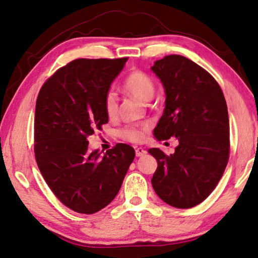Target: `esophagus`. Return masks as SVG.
Segmentation results:
<instances>
[{"label":"esophagus","mask_w":258,"mask_h":258,"mask_svg":"<svg viewBox=\"0 0 258 258\" xmlns=\"http://www.w3.org/2000/svg\"><path fill=\"white\" fill-rule=\"evenodd\" d=\"M135 154H137V157H142L147 154V150L143 148H135Z\"/></svg>","instance_id":"34e87169"}]
</instances>
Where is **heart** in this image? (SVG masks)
<instances>
[{
    "label": "heart",
    "instance_id": "heart-1",
    "mask_svg": "<svg viewBox=\"0 0 258 258\" xmlns=\"http://www.w3.org/2000/svg\"><path fill=\"white\" fill-rule=\"evenodd\" d=\"M123 90L132 97L137 98L142 102H149L154 97L155 93V83L154 80L142 71H133L131 72L123 82ZM104 111L108 117L113 118L118 113V102L117 97L112 91L107 92L103 101ZM147 127H135L130 126L125 127L120 132L121 138L127 140L131 142H141L145 139Z\"/></svg>",
    "mask_w": 258,
    "mask_h": 258
}]
</instances>
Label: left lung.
Returning a JSON list of instances; mask_svg holds the SVG:
<instances>
[{
  "label": "left lung",
  "instance_id": "left-lung-1",
  "mask_svg": "<svg viewBox=\"0 0 258 258\" xmlns=\"http://www.w3.org/2000/svg\"><path fill=\"white\" fill-rule=\"evenodd\" d=\"M151 71L166 94L154 135L158 141L178 140L169 156L158 148L148 150L158 163L152 186L169 206L195 207L215 189L228 164L230 127L224 95L211 74L185 56L166 55Z\"/></svg>",
  "mask_w": 258,
  "mask_h": 258
}]
</instances>
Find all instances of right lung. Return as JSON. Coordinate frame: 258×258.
Listing matches in <instances>:
<instances>
[{
	"mask_svg": "<svg viewBox=\"0 0 258 258\" xmlns=\"http://www.w3.org/2000/svg\"><path fill=\"white\" fill-rule=\"evenodd\" d=\"M127 58L76 59L43 84L36 100L35 158L47 185L64 206L94 214L110 204L135 157L118 143L101 156L87 137L108 123L104 97Z\"/></svg>",
	"mask_w": 258,
	"mask_h": 258,
	"instance_id": "right-lung-1",
	"label": "right lung"
}]
</instances>
